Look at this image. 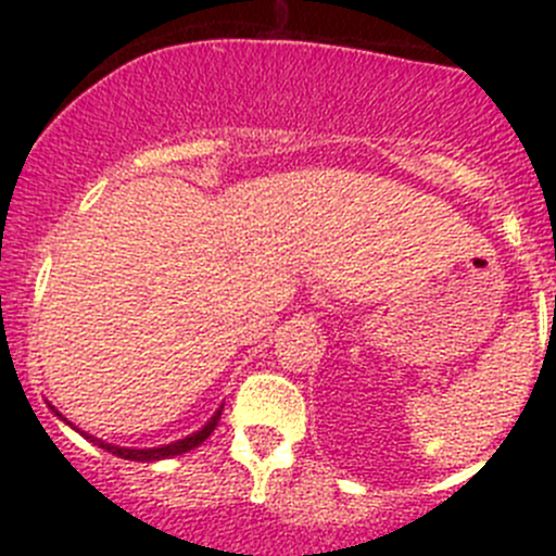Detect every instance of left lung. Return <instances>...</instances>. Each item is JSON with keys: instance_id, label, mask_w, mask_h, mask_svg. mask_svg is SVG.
Returning a JSON list of instances; mask_svg holds the SVG:
<instances>
[{"instance_id": "obj_1", "label": "left lung", "mask_w": 556, "mask_h": 556, "mask_svg": "<svg viewBox=\"0 0 556 556\" xmlns=\"http://www.w3.org/2000/svg\"><path fill=\"white\" fill-rule=\"evenodd\" d=\"M554 309H556V304H554Z\"/></svg>"}]
</instances>
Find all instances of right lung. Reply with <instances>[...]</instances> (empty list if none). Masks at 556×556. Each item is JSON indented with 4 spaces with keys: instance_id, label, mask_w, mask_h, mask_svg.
Masks as SVG:
<instances>
[{
    "instance_id": "1",
    "label": "right lung",
    "mask_w": 556,
    "mask_h": 556,
    "mask_svg": "<svg viewBox=\"0 0 556 556\" xmlns=\"http://www.w3.org/2000/svg\"><path fill=\"white\" fill-rule=\"evenodd\" d=\"M50 406V403H48ZM53 408V414L59 419H64L61 417L59 412H55V406H50ZM220 414H223V406L217 408L215 414H212L210 419H206V425L204 428H199L195 430V433H190V435H185V439H179V441H172V444H164V446H150V450H134V446H117V444H106V441H102V439H97V435H88L86 430H80V428H75V425L72 422H64L70 425V428H75L77 433L80 435H86L88 441H93V444L97 446H102L104 452H112L115 454V457H123V459H134V463H155V459H166V457H177V454H185V452H190L193 450V446H199V444H204L206 439H210L212 435V430L217 428V422H220Z\"/></svg>"
}]
</instances>
